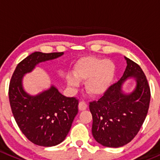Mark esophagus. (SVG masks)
<instances>
[{
  "label": "esophagus",
  "mask_w": 160,
  "mask_h": 160,
  "mask_svg": "<svg viewBox=\"0 0 160 160\" xmlns=\"http://www.w3.org/2000/svg\"><path fill=\"white\" fill-rule=\"evenodd\" d=\"M88 108V104L84 102V101H81L79 103V110H84Z\"/></svg>",
  "instance_id": "1"
}]
</instances>
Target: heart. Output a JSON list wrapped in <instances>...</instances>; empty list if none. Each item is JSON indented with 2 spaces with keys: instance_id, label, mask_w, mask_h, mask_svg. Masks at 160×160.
I'll return each instance as SVG.
<instances>
[{
  "instance_id": "1",
  "label": "heart",
  "mask_w": 160,
  "mask_h": 160,
  "mask_svg": "<svg viewBox=\"0 0 160 160\" xmlns=\"http://www.w3.org/2000/svg\"><path fill=\"white\" fill-rule=\"evenodd\" d=\"M116 73V66L110 60L95 57H86L77 63L74 76H68L67 81L72 87H77L78 80H87L86 91L92 96H99L110 87Z\"/></svg>"
}]
</instances>
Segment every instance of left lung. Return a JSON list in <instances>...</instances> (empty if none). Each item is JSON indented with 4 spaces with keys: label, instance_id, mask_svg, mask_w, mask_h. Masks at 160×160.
Returning a JSON list of instances; mask_svg holds the SVG:
<instances>
[{
    "label": "left lung",
    "instance_id": "obj_1",
    "mask_svg": "<svg viewBox=\"0 0 160 160\" xmlns=\"http://www.w3.org/2000/svg\"><path fill=\"white\" fill-rule=\"evenodd\" d=\"M127 66L120 80L110 85L98 100L89 102L92 114V135L105 147L118 148L130 142L141 129L150 103L151 92L145 74L136 62L125 58ZM133 77L137 86L124 94L121 85Z\"/></svg>",
    "mask_w": 160,
    "mask_h": 160
}]
</instances>
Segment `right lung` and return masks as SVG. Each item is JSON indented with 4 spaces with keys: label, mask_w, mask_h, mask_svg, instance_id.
Listing matches in <instances>:
<instances>
[{
    "label": "right lung",
    "mask_w": 160,
    "mask_h": 160,
    "mask_svg": "<svg viewBox=\"0 0 160 160\" xmlns=\"http://www.w3.org/2000/svg\"><path fill=\"white\" fill-rule=\"evenodd\" d=\"M63 55L35 52L19 62L9 83L8 96L14 118L25 137L33 144L51 147L62 143L78 113L79 100L66 97L54 86L32 96L23 90L22 78L38 63Z\"/></svg>",
    "instance_id": "1"
}]
</instances>
